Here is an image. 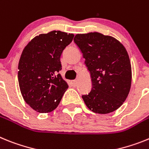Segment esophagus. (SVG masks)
Masks as SVG:
<instances>
[{
	"label": "esophagus",
	"instance_id": "1",
	"mask_svg": "<svg viewBox=\"0 0 149 149\" xmlns=\"http://www.w3.org/2000/svg\"><path fill=\"white\" fill-rule=\"evenodd\" d=\"M71 84L73 86H76L77 85V81L76 80H73V81H71Z\"/></svg>",
	"mask_w": 149,
	"mask_h": 149
}]
</instances>
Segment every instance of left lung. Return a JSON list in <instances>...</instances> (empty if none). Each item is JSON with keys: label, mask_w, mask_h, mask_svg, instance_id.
I'll return each instance as SVG.
<instances>
[{"label": "left lung", "mask_w": 149, "mask_h": 149, "mask_svg": "<svg viewBox=\"0 0 149 149\" xmlns=\"http://www.w3.org/2000/svg\"><path fill=\"white\" fill-rule=\"evenodd\" d=\"M74 42L85 59L92 82L91 92L82 96L85 105L95 113L116 111L131 86V64L126 49L116 38L98 32L78 33Z\"/></svg>", "instance_id": "left-lung-1"}]
</instances>
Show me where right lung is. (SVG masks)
<instances>
[{
  "instance_id": "add662e5",
  "label": "right lung",
  "mask_w": 149,
  "mask_h": 149,
  "mask_svg": "<svg viewBox=\"0 0 149 149\" xmlns=\"http://www.w3.org/2000/svg\"><path fill=\"white\" fill-rule=\"evenodd\" d=\"M73 37V33L52 31L33 38L23 49L18 79L24 101L33 110L46 113L55 109L68 88L59 73L60 58Z\"/></svg>"
}]
</instances>
